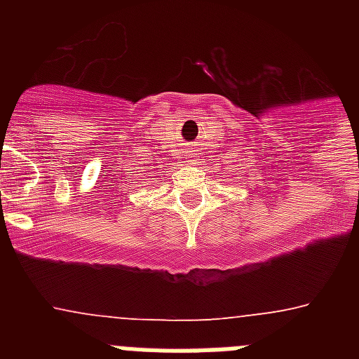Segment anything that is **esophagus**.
I'll return each instance as SVG.
<instances>
[{
    "label": "esophagus",
    "instance_id": "34e87169",
    "mask_svg": "<svg viewBox=\"0 0 359 359\" xmlns=\"http://www.w3.org/2000/svg\"><path fill=\"white\" fill-rule=\"evenodd\" d=\"M187 156H189V161H196V152L194 151H190Z\"/></svg>",
    "mask_w": 359,
    "mask_h": 359
}]
</instances>
